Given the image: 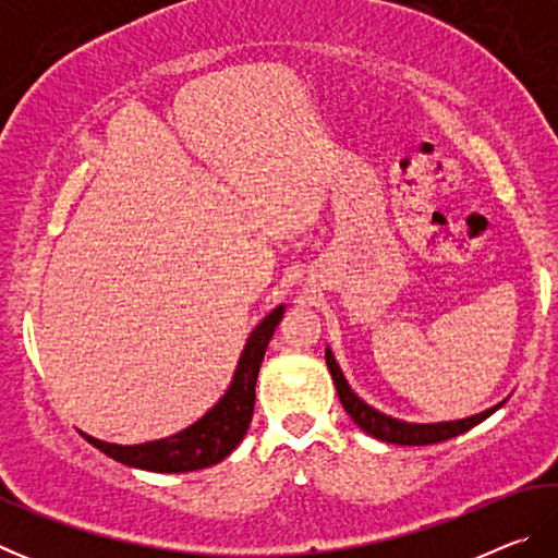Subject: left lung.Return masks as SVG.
I'll list each match as a JSON object with an SVG mask.
<instances>
[{"instance_id":"left-lung-1","label":"left lung","mask_w":558,"mask_h":558,"mask_svg":"<svg viewBox=\"0 0 558 558\" xmlns=\"http://www.w3.org/2000/svg\"><path fill=\"white\" fill-rule=\"evenodd\" d=\"M325 359H327L329 374H332V381L337 386V396H339V401H342L344 411L349 413V418H352L364 433H369V436L379 438L384 442H396V446H430V442L456 438V436H460V433H465L472 426H477V423H483L487 415H493L497 409H502V403H505L502 401V403L493 405V409L475 413V415H468V418H460V421H440V423L399 421L381 411H376L374 405L359 399V396L352 391V386H349V381L344 379V374H342V369H339L337 359L329 347L325 352Z\"/></svg>"}]
</instances>
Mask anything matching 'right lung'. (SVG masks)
Here are the masks:
<instances>
[{
  "instance_id": "obj_1",
  "label": "right lung",
  "mask_w": 558,
  "mask_h": 558,
  "mask_svg": "<svg viewBox=\"0 0 558 558\" xmlns=\"http://www.w3.org/2000/svg\"><path fill=\"white\" fill-rule=\"evenodd\" d=\"M282 313H286V305H278L260 319V325L245 339L229 389L219 403H214L189 428L169 438L140 442V446H118V442L93 438L88 433H83V438L122 465L149 472H192L221 462L226 456H231V450L239 446L251 426L260 362L266 356L268 342L282 319Z\"/></svg>"
}]
</instances>
